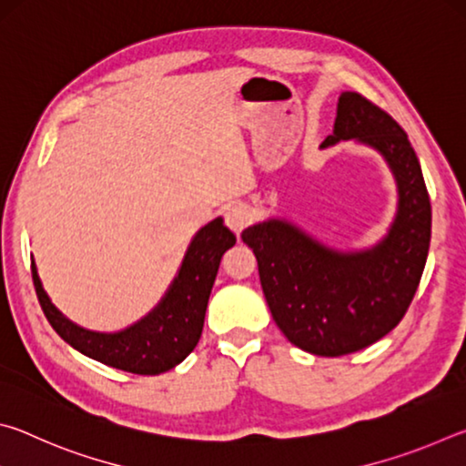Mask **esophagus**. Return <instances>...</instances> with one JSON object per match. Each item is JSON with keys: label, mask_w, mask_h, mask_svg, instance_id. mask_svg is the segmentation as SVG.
<instances>
[{"label": "esophagus", "mask_w": 466, "mask_h": 466, "mask_svg": "<svg viewBox=\"0 0 466 466\" xmlns=\"http://www.w3.org/2000/svg\"><path fill=\"white\" fill-rule=\"evenodd\" d=\"M224 222L234 234H240L252 222L250 209L242 203H232L224 209Z\"/></svg>", "instance_id": "esophagus-1"}]
</instances>
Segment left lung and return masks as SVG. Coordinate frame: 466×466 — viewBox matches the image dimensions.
Returning <instances> with one entry per match:
<instances>
[{"label": "left lung", "instance_id": "8db88e82", "mask_svg": "<svg viewBox=\"0 0 466 466\" xmlns=\"http://www.w3.org/2000/svg\"><path fill=\"white\" fill-rule=\"evenodd\" d=\"M341 139L380 152L397 180V218L376 247L329 248L286 219H267L242 232L281 333L299 350L325 358L364 350L399 325L420 286L431 238L430 195L400 125L361 94L343 92L333 136L320 147Z\"/></svg>", "mask_w": 466, "mask_h": 466}]
</instances>
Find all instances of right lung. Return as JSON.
I'll return each instance as SVG.
<instances>
[{"mask_svg":"<svg viewBox=\"0 0 466 466\" xmlns=\"http://www.w3.org/2000/svg\"><path fill=\"white\" fill-rule=\"evenodd\" d=\"M234 244L236 236L224 226L222 218L203 226L188 244L178 275L160 304L119 333H96L63 317L43 289L35 258L33 281L45 317L63 341L100 364L131 374L156 376L178 366L199 343L219 261Z\"/></svg>","mask_w":466,"mask_h":466,"instance_id":"1","label":"right lung"}]
</instances>
